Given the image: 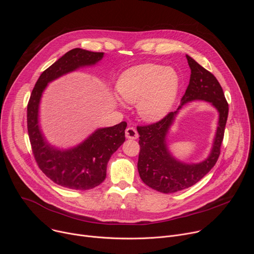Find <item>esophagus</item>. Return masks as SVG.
I'll return each mask as SVG.
<instances>
[{
	"mask_svg": "<svg viewBox=\"0 0 254 254\" xmlns=\"http://www.w3.org/2000/svg\"><path fill=\"white\" fill-rule=\"evenodd\" d=\"M126 136H127V138L135 139V138H137L138 133H137V131H136V129H135L134 127H127V129H126Z\"/></svg>",
	"mask_w": 254,
	"mask_h": 254,
	"instance_id": "1",
	"label": "esophagus"
}]
</instances>
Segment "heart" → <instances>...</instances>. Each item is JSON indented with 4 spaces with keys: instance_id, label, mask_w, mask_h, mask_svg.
Segmentation results:
<instances>
[{
    "instance_id": "b5f03b06",
    "label": "heart",
    "mask_w": 254,
    "mask_h": 254,
    "mask_svg": "<svg viewBox=\"0 0 254 254\" xmlns=\"http://www.w3.org/2000/svg\"><path fill=\"white\" fill-rule=\"evenodd\" d=\"M179 82L173 68L148 63L126 70L118 80L117 89L127 102L137 103V113L142 120L158 122L171 110Z\"/></svg>"
}]
</instances>
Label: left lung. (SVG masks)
Here are the masks:
<instances>
[{
    "label": "left lung",
    "instance_id": "1",
    "mask_svg": "<svg viewBox=\"0 0 254 254\" xmlns=\"http://www.w3.org/2000/svg\"><path fill=\"white\" fill-rule=\"evenodd\" d=\"M186 57L191 68V76L186 92L181 99L182 104L178 107V110L186 102L195 99L206 100L219 110L220 124L210 156L204 162L196 165L183 164L175 160L166 149L165 134L176 112L169 113L157 123L137 126L139 177L142 182L152 189L166 194L195 185L215 166L220 156L228 117V103L218 80L193 58L188 55Z\"/></svg>",
    "mask_w": 254,
    "mask_h": 254
}]
</instances>
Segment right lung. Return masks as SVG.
Segmentation results:
<instances>
[{
	"mask_svg": "<svg viewBox=\"0 0 254 254\" xmlns=\"http://www.w3.org/2000/svg\"><path fill=\"white\" fill-rule=\"evenodd\" d=\"M103 52L80 48L68 51L42 72L27 105V127L32 152L40 170L57 185L72 190H89L101 184L112 155L126 140L127 123L99 128L74 149L58 151L44 140L38 127V107L48 82L80 66L95 64Z\"/></svg>",
	"mask_w": 254,
	"mask_h": 254,
	"instance_id": "obj_1",
	"label": "right lung"
}]
</instances>
